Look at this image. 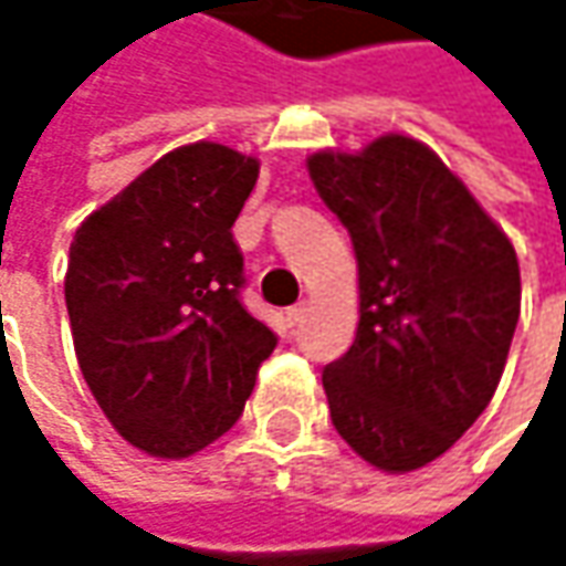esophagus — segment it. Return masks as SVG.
Returning <instances> with one entry per match:
<instances>
[{
  "label": "esophagus",
  "mask_w": 566,
  "mask_h": 566,
  "mask_svg": "<svg viewBox=\"0 0 566 566\" xmlns=\"http://www.w3.org/2000/svg\"><path fill=\"white\" fill-rule=\"evenodd\" d=\"M305 312H308V305H305V302H295L293 308H286V321H290V324H298V321L305 317Z\"/></svg>",
  "instance_id": "obj_1"
}]
</instances>
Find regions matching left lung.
<instances>
[{"label": "left lung", "mask_w": 566, "mask_h": 566, "mask_svg": "<svg viewBox=\"0 0 566 566\" xmlns=\"http://www.w3.org/2000/svg\"><path fill=\"white\" fill-rule=\"evenodd\" d=\"M308 172L359 261V331L321 375L331 419L371 467L412 472L457 444L497 390L520 321L516 251L406 135L321 150Z\"/></svg>", "instance_id": "obj_1"}]
</instances>
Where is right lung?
Returning <instances> with one entry per match:
<instances>
[{
  "mask_svg": "<svg viewBox=\"0 0 566 566\" xmlns=\"http://www.w3.org/2000/svg\"><path fill=\"white\" fill-rule=\"evenodd\" d=\"M258 160L169 150L75 232L65 305L81 375L128 444L179 460L227 434L276 334L242 305L232 223Z\"/></svg>",
  "mask_w": 566,
  "mask_h": 566,
  "instance_id": "1",
  "label": "right lung"
}]
</instances>
